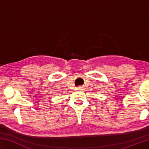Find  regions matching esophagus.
<instances>
[{"label":"esophagus","mask_w":149,"mask_h":149,"mask_svg":"<svg viewBox=\"0 0 149 149\" xmlns=\"http://www.w3.org/2000/svg\"><path fill=\"white\" fill-rule=\"evenodd\" d=\"M81 88H82V87H78V88H77V89H79V90H81Z\"/></svg>","instance_id":"1"}]
</instances>
